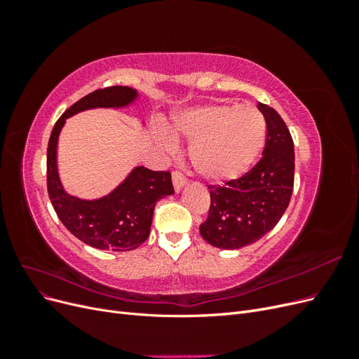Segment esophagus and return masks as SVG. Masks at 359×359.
Segmentation results:
<instances>
[{"label": "esophagus", "mask_w": 359, "mask_h": 359, "mask_svg": "<svg viewBox=\"0 0 359 359\" xmlns=\"http://www.w3.org/2000/svg\"><path fill=\"white\" fill-rule=\"evenodd\" d=\"M172 181H173V187H175L177 191H180L184 186H186V177H184V173L180 170H173L172 172Z\"/></svg>", "instance_id": "34e87169"}]
</instances>
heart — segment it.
Here are the masks:
<instances>
[{"mask_svg": "<svg viewBox=\"0 0 359 359\" xmlns=\"http://www.w3.org/2000/svg\"><path fill=\"white\" fill-rule=\"evenodd\" d=\"M175 133L191 144L193 168L206 181L243 177L262 153L266 123L255 106L205 104L181 114Z\"/></svg>", "mask_w": 359, "mask_h": 359, "instance_id": "heart-1", "label": "heart"}]
</instances>
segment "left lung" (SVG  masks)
I'll list each match as a JSON object with an SVG mask.
<instances>
[{
	"label": "left lung",
	"mask_w": 359,
	"mask_h": 359,
	"mask_svg": "<svg viewBox=\"0 0 359 359\" xmlns=\"http://www.w3.org/2000/svg\"><path fill=\"white\" fill-rule=\"evenodd\" d=\"M266 123L260 158L241 178L208 186L211 205L201 235L214 247L235 250L259 241L278 223L290 202L295 151L286 123L268 104L257 103Z\"/></svg>",
	"instance_id": "8db88e82"
}]
</instances>
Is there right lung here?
Wrapping results in <instances>:
<instances>
[{
    "label": "right lung",
    "instance_id": "obj_1",
    "mask_svg": "<svg viewBox=\"0 0 359 359\" xmlns=\"http://www.w3.org/2000/svg\"><path fill=\"white\" fill-rule=\"evenodd\" d=\"M137 99L130 86L95 90L72 104L52 128L48 144V193L58 219L81 241L107 252L137 248L149 235L157 201L173 193L169 170L135 168L107 196L85 201L66 193L57 168V145L66 119L94 107H124Z\"/></svg>",
    "mask_w": 359,
    "mask_h": 359
}]
</instances>
